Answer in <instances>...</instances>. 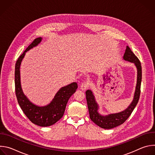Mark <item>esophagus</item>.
I'll use <instances>...</instances> for the list:
<instances>
[{
	"label": "esophagus",
	"mask_w": 155,
	"mask_h": 155,
	"mask_svg": "<svg viewBox=\"0 0 155 155\" xmlns=\"http://www.w3.org/2000/svg\"><path fill=\"white\" fill-rule=\"evenodd\" d=\"M88 87H89V83H88L87 82H85V81H84V82H83V83H81V86H80L81 90H83V91L86 90Z\"/></svg>",
	"instance_id": "esophagus-1"
}]
</instances>
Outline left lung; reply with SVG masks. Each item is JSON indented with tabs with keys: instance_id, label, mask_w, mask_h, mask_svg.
<instances>
[{
	"instance_id": "1",
	"label": "left lung",
	"mask_w": 155,
	"mask_h": 155,
	"mask_svg": "<svg viewBox=\"0 0 155 155\" xmlns=\"http://www.w3.org/2000/svg\"><path fill=\"white\" fill-rule=\"evenodd\" d=\"M124 60L134 63L137 71V84L136 90L134 95V98L128 107L122 112L102 115L98 112L99 108V105L97 103L95 96L91 90H88L86 91V98L89 110V114L91 120L99 127L110 129L122 124L129 117L137 105L140 93V85L142 81V67L141 64L137 57L133 53L129 47H126L125 53L123 56Z\"/></svg>"
}]
</instances>
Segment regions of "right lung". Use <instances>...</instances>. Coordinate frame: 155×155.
<instances>
[{"label":"right lung","mask_w":155,"mask_h":155,"mask_svg":"<svg viewBox=\"0 0 155 155\" xmlns=\"http://www.w3.org/2000/svg\"><path fill=\"white\" fill-rule=\"evenodd\" d=\"M41 40V37L35 38L18 59L15 64V83L18 102L26 116L34 124L41 127H47L54 124L62 117L66 105L71 96L76 91L78 85L76 82H73L62 87L56 93L51 102L45 106H38L33 104L25 95L21 84V64L26 53L37 47Z\"/></svg>","instance_id":"obj_1"}]
</instances>
